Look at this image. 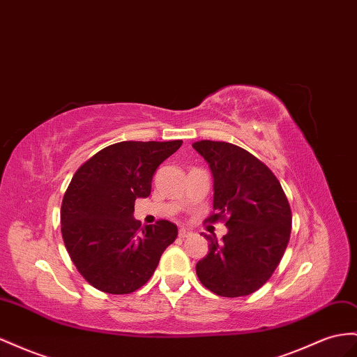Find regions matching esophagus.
Listing matches in <instances>:
<instances>
[{"label": "esophagus", "mask_w": 357, "mask_h": 357, "mask_svg": "<svg viewBox=\"0 0 357 357\" xmlns=\"http://www.w3.org/2000/svg\"><path fill=\"white\" fill-rule=\"evenodd\" d=\"M190 234H192V233H190V231H188V229H183V228H181V229L178 231V237H180V238H186V237H189Z\"/></svg>", "instance_id": "1"}]
</instances>
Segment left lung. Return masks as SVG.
<instances>
[{
  "label": "left lung",
  "mask_w": 357,
  "mask_h": 357,
  "mask_svg": "<svg viewBox=\"0 0 357 357\" xmlns=\"http://www.w3.org/2000/svg\"><path fill=\"white\" fill-rule=\"evenodd\" d=\"M213 176V210L208 219H227L218 242L204 236L208 254L197 263L201 284L222 297L248 296L263 287L285 252L291 208L281 183L263 162L234 144H192Z\"/></svg>",
  "instance_id": "8db88e82"
}]
</instances>
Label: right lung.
<instances>
[{
	"label": "right lung",
	"mask_w": 357,
	"mask_h": 357,
	"mask_svg": "<svg viewBox=\"0 0 357 357\" xmlns=\"http://www.w3.org/2000/svg\"><path fill=\"white\" fill-rule=\"evenodd\" d=\"M183 141H123L86 160L67 188L61 234L84 279L109 294H129L155 273L160 255L177 238V225H141L135 199L147 198L160 163Z\"/></svg>",
	"instance_id": "add662e5"
}]
</instances>
